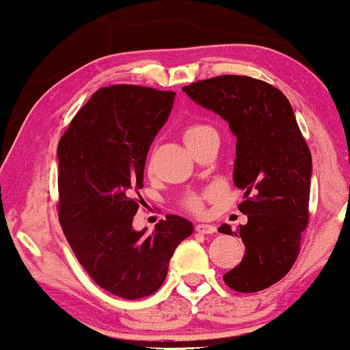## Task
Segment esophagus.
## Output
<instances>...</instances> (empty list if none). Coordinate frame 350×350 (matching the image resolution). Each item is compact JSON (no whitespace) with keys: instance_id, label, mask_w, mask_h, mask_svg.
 <instances>
[{"instance_id":"1","label":"esophagus","mask_w":350,"mask_h":350,"mask_svg":"<svg viewBox=\"0 0 350 350\" xmlns=\"http://www.w3.org/2000/svg\"><path fill=\"white\" fill-rule=\"evenodd\" d=\"M196 232H198V234H214L215 227L211 226V224H198V226H196Z\"/></svg>"}]
</instances>
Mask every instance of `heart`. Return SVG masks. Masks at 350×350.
<instances>
[{"instance_id": "obj_1", "label": "heart", "mask_w": 350, "mask_h": 350, "mask_svg": "<svg viewBox=\"0 0 350 350\" xmlns=\"http://www.w3.org/2000/svg\"><path fill=\"white\" fill-rule=\"evenodd\" d=\"M208 131H212V128L208 126V124L196 122L187 123L183 130V139L184 143H186V146H189V144L198 142L200 136L208 133ZM184 207H186L187 211L194 212V214H200V212L204 211L202 198H200V196H189V198L184 200Z\"/></svg>"}]
</instances>
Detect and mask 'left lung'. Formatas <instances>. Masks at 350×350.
<instances>
[{
  "instance_id": "8db88e82",
  "label": "left lung",
  "mask_w": 350,
  "mask_h": 350,
  "mask_svg": "<svg viewBox=\"0 0 350 350\" xmlns=\"http://www.w3.org/2000/svg\"><path fill=\"white\" fill-rule=\"evenodd\" d=\"M183 90L215 111L237 136L234 183L243 189L239 211L248 222L234 232L242 237V262L224 275L228 288L256 293L291 270L301 234L309 222L311 151L301 135L288 98L276 87L247 75L198 80Z\"/></svg>"
}]
</instances>
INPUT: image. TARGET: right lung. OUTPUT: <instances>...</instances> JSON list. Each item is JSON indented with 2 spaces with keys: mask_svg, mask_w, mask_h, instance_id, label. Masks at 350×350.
Listing matches in <instances>:
<instances>
[{
  "mask_svg": "<svg viewBox=\"0 0 350 350\" xmlns=\"http://www.w3.org/2000/svg\"><path fill=\"white\" fill-rule=\"evenodd\" d=\"M174 95L124 83L100 88L57 146L64 235L90 278L123 299L158 291L176 247L192 234V224L172 214L151 234L133 230L146 154Z\"/></svg>",
  "mask_w": 350,
  "mask_h": 350,
  "instance_id": "right-lung-1",
  "label": "right lung"
}]
</instances>
